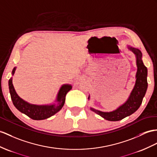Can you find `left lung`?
Masks as SVG:
<instances>
[{"mask_svg":"<svg viewBox=\"0 0 157 157\" xmlns=\"http://www.w3.org/2000/svg\"><path fill=\"white\" fill-rule=\"evenodd\" d=\"M128 48L136 56L137 72L136 82L131 94L123 105L112 112H102L90 108L92 111L99 114L105 119L110 121H118L130 116L136 111L142 103L143 97L147 89V68L144 65L142 60V52L139 49L128 46Z\"/></svg>","mask_w":157,"mask_h":157,"instance_id":"obj_1","label":"left lung"}]
</instances>
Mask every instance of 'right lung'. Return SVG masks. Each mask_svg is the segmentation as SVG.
I'll return each instance as SVG.
<instances>
[{"instance_id": "obj_1", "label": "right lung", "mask_w": 157, "mask_h": 157, "mask_svg": "<svg viewBox=\"0 0 157 157\" xmlns=\"http://www.w3.org/2000/svg\"><path fill=\"white\" fill-rule=\"evenodd\" d=\"M16 67L13 68L12 75H14ZM9 87L11 99L13 105L19 111L25 114L33 120H44L52 117L63 108L65 102V97L67 93L72 89L71 85H63L60 87L57 94L56 104L49 105H36L30 104L18 96L13 85V78L9 81Z\"/></svg>"}]
</instances>
